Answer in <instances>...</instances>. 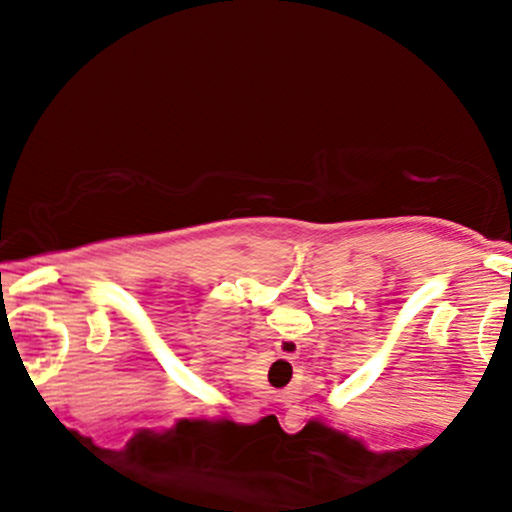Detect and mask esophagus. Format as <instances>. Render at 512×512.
Wrapping results in <instances>:
<instances>
[{
  "instance_id": "1",
  "label": "esophagus",
  "mask_w": 512,
  "mask_h": 512,
  "mask_svg": "<svg viewBox=\"0 0 512 512\" xmlns=\"http://www.w3.org/2000/svg\"><path fill=\"white\" fill-rule=\"evenodd\" d=\"M276 351L284 358H296L301 354V344H298L296 339H279V342H276Z\"/></svg>"
}]
</instances>
